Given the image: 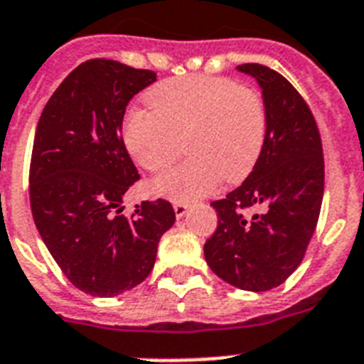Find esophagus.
<instances>
[{
    "label": "esophagus",
    "mask_w": 364,
    "mask_h": 364,
    "mask_svg": "<svg viewBox=\"0 0 364 364\" xmlns=\"http://www.w3.org/2000/svg\"><path fill=\"white\" fill-rule=\"evenodd\" d=\"M173 208H175V214L176 218H184L186 214H188V204L186 203H175L173 204Z\"/></svg>",
    "instance_id": "1"
}]
</instances>
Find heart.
I'll return each instance as SVG.
<instances>
[{"instance_id": "b5f03b06", "label": "heart", "mask_w": 364, "mask_h": 364, "mask_svg": "<svg viewBox=\"0 0 364 364\" xmlns=\"http://www.w3.org/2000/svg\"><path fill=\"white\" fill-rule=\"evenodd\" d=\"M149 109L124 119L126 150L146 171H161L182 150L184 160L150 182V191L184 203L212 193L219 178L240 182L257 167L268 135L262 95L230 77L186 76L146 92Z\"/></svg>"}]
</instances>
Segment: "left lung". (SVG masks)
<instances>
[{"label":"left lung","instance_id":"1","mask_svg":"<svg viewBox=\"0 0 364 364\" xmlns=\"http://www.w3.org/2000/svg\"><path fill=\"white\" fill-rule=\"evenodd\" d=\"M238 70L262 87L268 135L245 182L212 203L218 229L204 258L232 287L264 292L283 284L305 257L322 208L323 150L311 107L287 77L258 63Z\"/></svg>","mask_w":364,"mask_h":364}]
</instances>
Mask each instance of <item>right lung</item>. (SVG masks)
<instances>
[{
    "label": "right lung",
    "mask_w": 364,
    "mask_h": 364,
    "mask_svg": "<svg viewBox=\"0 0 364 364\" xmlns=\"http://www.w3.org/2000/svg\"><path fill=\"white\" fill-rule=\"evenodd\" d=\"M156 72L89 59L68 74L42 109L29 165V200L48 251L81 292L113 297L152 272L169 200H143L130 218L122 197L139 173L122 141L128 102Z\"/></svg>",
    "instance_id": "1"
}]
</instances>
